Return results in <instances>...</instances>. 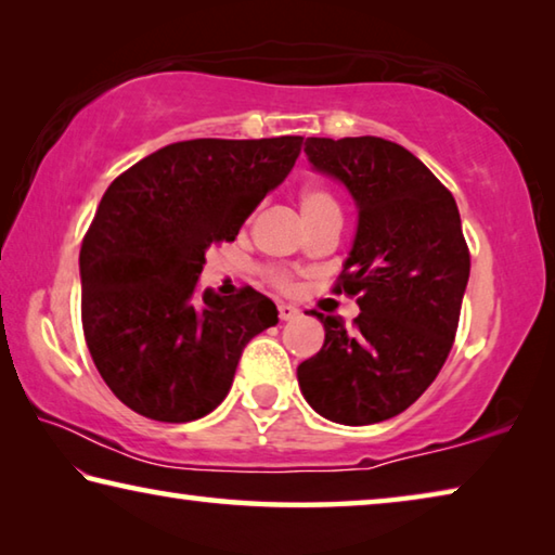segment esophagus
Returning <instances> with one entry per match:
<instances>
[{"label":"esophagus","mask_w":555,"mask_h":555,"mask_svg":"<svg viewBox=\"0 0 555 555\" xmlns=\"http://www.w3.org/2000/svg\"><path fill=\"white\" fill-rule=\"evenodd\" d=\"M298 308L291 306V304H279V318L281 321H294V318H298Z\"/></svg>","instance_id":"obj_1"}]
</instances>
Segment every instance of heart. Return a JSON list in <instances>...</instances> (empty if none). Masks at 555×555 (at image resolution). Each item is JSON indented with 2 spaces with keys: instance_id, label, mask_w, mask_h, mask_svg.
I'll return each instance as SVG.
<instances>
[{
  "instance_id": "heart-1",
  "label": "heart",
  "mask_w": 555,
  "mask_h": 555,
  "mask_svg": "<svg viewBox=\"0 0 555 555\" xmlns=\"http://www.w3.org/2000/svg\"><path fill=\"white\" fill-rule=\"evenodd\" d=\"M298 208H300V215H304V222H313L321 218H340V210H337L333 193L315 183H308L300 188ZM267 281L276 288H288L291 274H286L284 269H267Z\"/></svg>"
}]
</instances>
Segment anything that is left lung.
<instances>
[{
    "mask_svg": "<svg viewBox=\"0 0 555 555\" xmlns=\"http://www.w3.org/2000/svg\"><path fill=\"white\" fill-rule=\"evenodd\" d=\"M315 171L357 203V234L335 294L357 296L352 327L323 315L321 352L298 364L306 401L327 421L370 426L406 411L438 377L455 340L469 249L453 193L379 137L306 142Z\"/></svg>",
    "mask_w": 555,
    "mask_h": 555,
    "instance_id": "obj_1",
    "label": "left lung"
}]
</instances>
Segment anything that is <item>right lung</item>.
Listing matches in <instances>:
<instances>
[{"label": "right lung", "instance_id": "add662e5", "mask_svg": "<svg viewBox=\"0 0 555 555\" xmlns=\"http://www.w3.org/2000/svg\"><path fill=\"white\" fill-rule=\"evenodd\" d=\"M304 137L191 139L127 168L82 237V333L112 393L146 418L188 424L228 397L244 345L279 323L255 288L195 286L210 244L291 173Z\"/></svg>", "mask_w": 555, "mask_h": 555}]
</instances>
